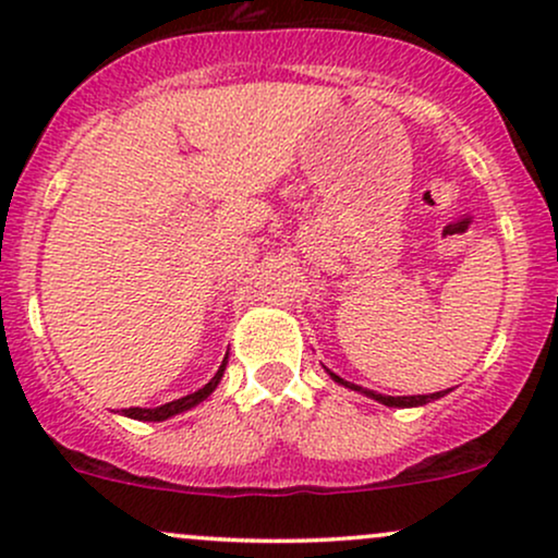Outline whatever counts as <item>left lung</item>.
<instances>
[{
	"label": "left lung",
	"instance_id": "obj_1",
	"mask_svg": "<svg viewBox=\"0 0 558 558\" xmlns=\"http://www.w3.org/2000/svg\"><path fill=\"white\" fill-rule=\"evenodd\" d=\"M325 373H328V375L332 377V380L338 383V386L351 388V390H360V393H364V396H367V399H373V401H377V403H383V407H396V409L425 407V403L444 399V396L448 393V390H438V393H427V396H386V393H375V390H367V388H362V386H354V383L343 380V377H338L336 373H330L328 367H325Z\"/></svg>",
	"mask_w": 558,
	"mask_h": 558
}]
</instances>
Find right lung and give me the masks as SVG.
Wrapping results in <instances>:
<instances>
[{
	"instance_id": "right-lung-1",
	"label": "right lung",
	"mask_w": 558,
	"mask_h": 558,
	"mask_svg": "<svg viewBox=\"0 0 558 558\" xmlns=\"http://www.w3.org/2000/svg\"><path fill=\"white\" fill-rule=\"evenodd\" d=\"M226 367H228V356H226V360H222L220 369H217L213 380H209L204 388L194 390V393L183 396V399H175V401H170V403H162V407H155V409H141V407L123 409V414H125V417L138 420V422H162V420L175 417V414H181V412H189V409H194L196 403H202L204 399H209V396H213V390L220 386L222 375H226Z\"/></svg>"
}]
</instances>
